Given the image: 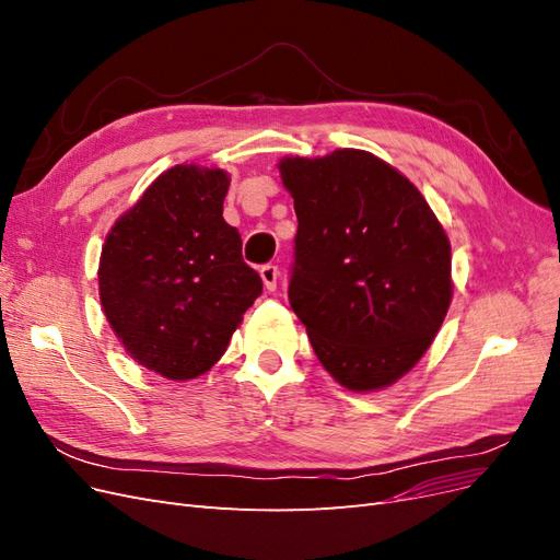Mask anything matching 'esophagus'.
Returning <instances> with one entry per match:
<instances>
[{"instance_id":"obj_1","label":"esophagus","mask_w":560,"mask_h":560,"mask_svg":"<svg viewBox=\"0 0 560 560\" xmlns=\"http://www.w3.org/2000/svg\"><path fill=\"white\" fill-rule=\"evenodd\" d=\"M261 280H264V287L268 292H273L276 287H278V278H280V268L276 266V264H266V266H261Z\"/></svg>"}]
</instances>
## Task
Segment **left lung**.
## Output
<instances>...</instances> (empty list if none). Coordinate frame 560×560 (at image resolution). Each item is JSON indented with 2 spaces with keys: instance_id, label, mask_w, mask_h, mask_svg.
<instances>
[{
  "instance_id": "left-lung-1",
  "label": "left lung",
  "mask_w": 560,
  "mask_h": 560,
  "mask_svg": "<svg viewBox=\"0 0 560 560\" xmlns=\"http://www.w3.org/2000/svg\"><path fill=\"white\" fill-rule=\"evenodd\" d=\"M299 231L290 303L329 374L352 393L399 381L448 313L451 243L428 200L362 149L278 163Z\"/></svg>"
}]
</instances>
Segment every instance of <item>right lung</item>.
<instances>
[{"label":"right lung","instance_id":"obj_1","mask_svg":"<svg viewBox=\"0 0 560 560\" xmlns=\"http://www.w3.org/2000/svg\"><path fill=\"white\" fill-rule=\"evenodd\" d=\"M229 184L219 167H171L116 219L100 254L107 322L130 358L163 378L210 371L261 294L238 229L222 217Z\"/></svg>","mask_w":560,"mask_h":560}]
</instances>
